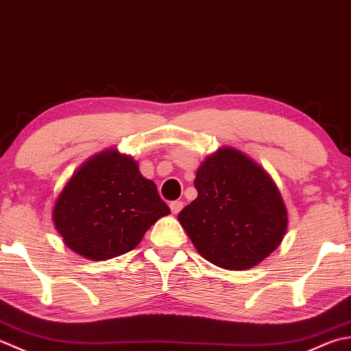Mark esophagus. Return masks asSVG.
Returning a JSON list of instances; mask_svg holds the SVG:
<instances>
[{"mask_svg": "<svg viewBox=\"0 0 351 351\" xmlns=\"http://www.w3.org/2000/svg\"><path fill=\"white\" fill-rule=\"evenodd\" d=\"M169 207H171V212H173L176 215V213H178L183 209V202H178V199H177V202H171Z\"/></svg>", "mask_w": 351, "mask_h": 351, "instance_id": "obj_1", "label": "esophagus"}]
</instances>
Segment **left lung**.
<instances>
[{
    "mask_svg": "<svg viewBox=\"0 0 351 351\" xmlns=\"http://www.w3.org/2000/svg\"><path fill=\"white\" fill-rule=\"evenodd\" d=\"M198 197L178 213L197 252L219 268H252L280 245L288 213L277 186L250 157L223 148L198 168Z\"/></svg>",
    "mask_w": 351,
    "mask_h": 351,
    "instance_id": "left-lung-1",
    "label": "left lung"
}]
</instances>
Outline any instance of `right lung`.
I'll return each instance as SVG.
<instances>
[{"instance_id":"1","label":"right lung","mask_w":351,"mask_h":351,"mask_svg":"<svg viewBox=\"0 0 351 351\" xmlns=\"http://www.w3.org/2000/svg\"><path fill=\"white\" fill-rule=\"evenodd\" d=\"M169 212L156 184L141 176L138 163L109 149L73 176L57 198L53 219L73 252L104 261L130 252Z\"/></svg>"}]
</instances>
